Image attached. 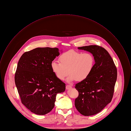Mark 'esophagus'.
I'll list each match as a JSON object with an SVG mask.
<instances>
[{
  "mask_svg": "<svg viewBox=\"0 0 131 131\" xmlns=\"http://www.w3.org/2000/svg\"><path fill=\"white\" fill-rule=\"evenodd\" d=\"M72 88V86L71 85H67L66 86V89H71Z\"/></svg>",
  "mask_w": 131,
  "mask_h": 131,
  "instance_id": "esophagus-1",
  "label": "esophagus"
}]
</instances>
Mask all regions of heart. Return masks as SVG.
<instances>
[{
    "label": "heart",
    "instance_id": "b5f03b06",
    "mask_svg": "<svg viewBox=\"0 0 131 131\" xmlns=\"http://www.w3.org/2000/svg\"><path fill=\"white\" fill-rule=\"evenodd\" d=\"M59 62L53 61L51 68L55 76L63 80L69 74L68 82L75 80L81 81L87 78L93 69L95 59L90 52L74 50L62 53L58 58Z\"/></svg>",
    "mask_w": 131,
    "mask_h": 131
}]
</instances>
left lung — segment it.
Listing matches in <instances>:
<instances>
[{
  "mask_svg": "<svg viewBox=\"0 0 131 131\" xmlns=\"http://www.w3.org/2000/svg\"><path fill=\"white\" fill-rule=\"evenodd\" d=\"M78 49L91 53L95 63L89 77L75 86L79 92L75 105L82 115H93L111 102L117 79V69L111 56L104 48L90 45Z\"/></svg>",
  "mask_w": 131,
  "mask_h": 131,
  "instance_id": "left-lung-1",
  "label": "left lung"
}]
</instances>
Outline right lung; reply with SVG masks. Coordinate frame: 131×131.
Masks as SVG:
<instances>
[{"mask_svg":"<svg viewBox=\"0 0 131 131\" xmlns=\"http://www.w3.org/2000/svg\"><path fill=\"white\" fill-rule=\"evenodd\" d=\"M59 55L57 48H37L23 53L18 63L15 82L21 102L36 114L50 112L56 94L65 91L66 84L51 68V63Z\"/></svg>","mask_w":131,"mask_h":131,"instance_id":"obj_1","label":"right lung"}]
</instances>
